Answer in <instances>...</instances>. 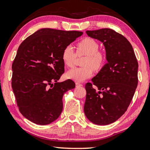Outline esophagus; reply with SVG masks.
I'll return each instance as SVG.
<instances>
[{"mask_svg": "<svg viewBox=\"0 0 150 150\" xmlns=\"http://www.w3.org/2000/svg\"><path fill=\"white\" fill-rule=\"evenodd\" d=\"M83 85L81 84V83H78V82H76V87H81V86H82Z\"/></svg>", "mask_w": 150, "mask_h": 150, "instance_id": "esophagus-1", "label": "esophagus"}]
</instances>
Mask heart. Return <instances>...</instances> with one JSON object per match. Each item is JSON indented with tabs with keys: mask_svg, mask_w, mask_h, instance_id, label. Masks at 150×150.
<instances>
[{
	"mask_svg": "<svg viewBox=\"0 0 150 150\" xmlns=\"http://www.w3.org/2000/svg\"><path fill=\"white\" fill-rule=\"evenodd\" d=\"M99 48V44L95 39L86 37L76 44V52L71 45L64 47L61 58L64 65L72 67L76 58L78 56H86L82 67H76L69 70L67 73V78L81 82L91 77L93 70H99L104 66L106 60V53Z\"/></svg>",
	"mask_w": 150,
	"mask_h": 150,
	"instance_id": "b5f03b06",
	"label": "heart"
}]
</instances>
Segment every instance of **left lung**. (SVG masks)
<instances>
[{"mask_svg":"<svg viewBox=\"0 0 150 150\" xmlns=\"http://www.w3.org/2000/svg\"><path fill=\"white\" fill-rule=\"evenodd\" d=\"M104 45L108 63L85 86L84 112L92 123L108 125L127 111L138 85V64L127 39L114 30H87ZM95 86V87H93Z\"/></svg>","mask_w":150,"mask_h":150,"instance_id":"left-lung-1","label":"left lung"}]
</instances>
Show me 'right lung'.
I'll use <instances>...</instances> for the list:
<instances>
[{"label":"right lung","instance_id":"obj_1","mask_svg":"<svg viewBox=\"0 0 150 150\" xmlns=\"http://www.w3.org/2000/svg\"><path fill=\"white\" fill-rule=\"evenodd\" d=\"M82 34L46 28L20 44L12 63V87L19 112L27 120L44 125L59 117L64 93L75 87L71 80L57 82L64 72L62 52Z\"/></svg>","mask_w":150,"mask_h":150}]
</instances>
